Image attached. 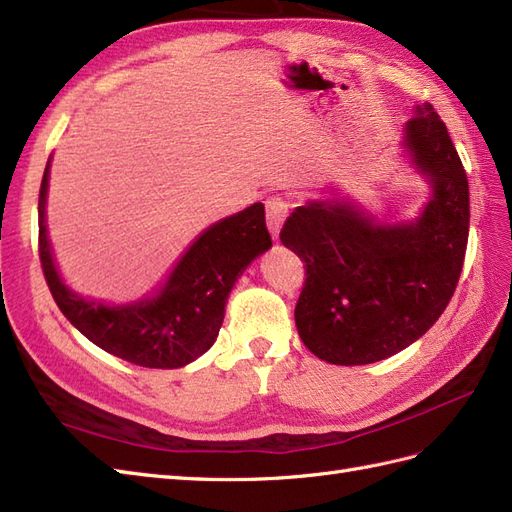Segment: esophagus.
Here are the masks:
<instances>
[{
	"label": "esophagus",
	"mask_w": 512,
	"mask_h": 512,
	"mask_svg": "<svg viewBox=\"0 0 512 512\" xmlns=\"http://www.w3.org/2000/svg\"><path fill=\"white\" fill-rule=\"evenodd\" d=\"M287 214H290V201H285L279 194L270 196L266 201V220H268V229L272 233V238H277L279 235Z\"/></svg>",
	"instance_id": "obj_1"
}]
</instances>
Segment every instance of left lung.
I'll return each instance as SVG.
<instances>
[{
  "mask_svg": "<svg viewBox=\"0 0 512 512\" xmlns=\"http://www.w3.org/2000/svg\"><path fill=\"white\" fill-rule=\"evenodd\" d=\"M404 147L432 181L415 225L381 227L342 201L296 207L279 233L305 261L294 309L303 344L333 365L396 355L439 320L461 277L469 186L445 123L430 103L406 123Z\"/></svg>",
  "mask_w": 512,
  "mask_h": 512,
  "instance_id": "obj_1",
  "label": "left lung"
}]
</instances>
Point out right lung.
I'll use <instances>...</instances> for the list:
<instances>
[{
	"label": "right lung",
	"instance_id": "right-lung-1",
	"mask_svg": "<svg viewBox=\"0 0 512 512\" xmlns=\"http://www.w3.org/2000/svg\"><path fill=\"white\" fill-rule=\"evenodd\" d=\"M47 175L49 168L38 194V257L64 318L99 348L142 368H181L209 350L225 318L233 283L272 246L264 205L255 203L209 227L181 257L155 298L106 307L73 294L58 277L45 227Z\"/></svg>",
	"mask_w": 512,
	"mask_h": 512
}]
</instances>
